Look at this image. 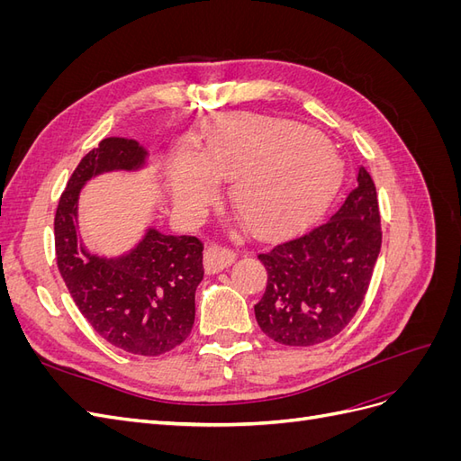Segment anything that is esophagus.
<instances>
[{"label": "esophagus", "instance_id": "34e87169", "mask_svg": "<svg viewBox=\"0 0 461 461\" xmlns=\"http://www.w3.org/2000/svg\"><path fill=\"white\" fill-rule=\"evenodd\" d=\"M236 254L232 252V249L225 248V246H219V244H212L205 248L203 252V267H205V273L209 275H215L222 269H227L229 265L234 261Z\"/></svg>", "mask_w": 461, "mask_h": 461}]
</instances>
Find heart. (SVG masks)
<instances>
[{
	"mask_svg": "<svg viewBox=\"0 0 461 461\" xmlns=\"http://www.w3.org/2000/svg\"><path fill=\"white\" fill-rule=\"evenodd\" d=\"M230 178L229 202L258 234L310 225L337 196L344 163L325 138L294 121L244 117L219 127L200 156L178 151L169 171L175 205L200 217Z\"/></svg>",
	"mask_w": 461,
	"mask_h": 461,
	"instance_id": "1",
	"label": "heart"
}]
</instances>
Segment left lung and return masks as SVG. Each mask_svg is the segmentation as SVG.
<instances>
[{"mask_svg":"<svg viewBox=\"0 0 461 461\" xmlns=\"http://www.w3.org/2000/svg\"><path fill=\"white\" fill-rule=\"evenodd\" d=\"M381 242L375 183L359 167L354 190L329 221L258 256L267 269L254 305L261 330L285 346L337 337L367 294Z\"/></svg>","mask_w":461,"mask_h":461,"instance_id":"obj_1","label":"left lung"}]
</instances>
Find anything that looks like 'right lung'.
I'll use <instances>...</instances> for the list:
<instances>
[{"label": "right lung", "instance_id": "right-lung-1", "mask_svg": "<svg viewBox=\"0 0 461 461\" xmlns=\"http://www.w3.org/2000/svg\"><path fill=\"white\" fill-rule=\"evenodd\" d=\"M148 151L129 138H105L77 165L55 212V258L77 308L111 346L138 356H161L188 334L203 278V244L196 236L148 229L129 254L102 258L78 234L80 190L95 175L134 171Z\"/></svg>", "mask_w": 461, "mask_h": 461}]
</instances>
